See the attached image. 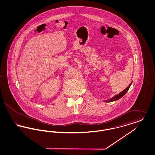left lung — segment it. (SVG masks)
<instances>
[{"mask_svg": "<svg viewBox=\"0 0 155 155\" xmlns=\"http://www.w3.org/2000/svg\"><path fill=\"white\" fill-rule=\"evenodd\" d=\"M131 84H132V82L129 85V86H128L127 88L125 89L124 91H123L121 92H120L119 94H117V95L113 96V97H111V98L109 99H107V100L104 101V102H107V103H108V102H113V101H117L118 99H120V98H121V97L124 96L125 94L127 93V92L128 91V89L130 88V87Z\"/></svg>", "mask_w": 155, "mask_h": 155, "instance_id": "8db88e82", "label": "left lung"}]
</instances>
